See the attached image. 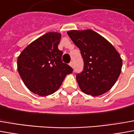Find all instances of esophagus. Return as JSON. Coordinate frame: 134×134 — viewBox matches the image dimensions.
Instances as JSON below:
<instances>
[{"label": "esophagus", "mask_w": 134, "mask_h": 134, "mask_svg": "<svg viewBox=\"0 0 134 134\" xmlns=\"http://www.w3.org/2000/svg\"><path fill=\"white\" fill-rule=\"evenodd\" d=\"M69 65H70V66H71V67H74V63H73V62H71V63H69Z\"/></svg>", "instance_id": "obj_1"}]
</instances>
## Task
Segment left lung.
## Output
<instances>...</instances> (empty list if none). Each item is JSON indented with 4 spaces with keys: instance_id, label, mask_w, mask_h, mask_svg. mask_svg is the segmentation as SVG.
Here are the masks:
<instances>
[{
    "instance_id": "8db88e82",
    "label": "left lung",
    "mask_w": 134,
    "mask_h": 134,
    "mask_svg": "<svg viewBox=\"0 0 134 134\" xmlns=\"http://www.w3.org/2000/svg\"><path fill=\"white\" fill-rule=\"evenodd\" d=\"M79 48L84 60V70L76 75L83 93L98 96L108 92L118 80L122 61L115 47L106 38L90 29L67 32Z\"/></svg>"
}]
</instances>
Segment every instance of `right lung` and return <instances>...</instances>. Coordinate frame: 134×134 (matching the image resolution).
Returning a JSON list of instances; mask_svg holds the SVG:
<instances>
[{
  "instance_id": "right-lung-1",
  "label": "right lung",
  "mask_w": 134,
  "mask_h": 134,
  "mask_svg": "<svg viewBox=\"0 0 134 134\" xmlns=\"http://www.w3.org/2000/svg\"><path fill=\"white\" fill-rule=\"evenodd\" d=\"M61 34L49 32L32 41L17 58V70L27 89L40 96L54 93L73 69L62 62Z\"/></svg>"
}]
</instances>
